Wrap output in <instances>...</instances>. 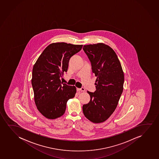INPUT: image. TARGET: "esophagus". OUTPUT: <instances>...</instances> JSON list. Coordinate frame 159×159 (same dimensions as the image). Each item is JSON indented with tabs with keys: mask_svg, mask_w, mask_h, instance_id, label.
I'll return each mask as SVG.
<instances>
[{
	"mask_svg": "<svg viewBox=\"0 0 159 159\" xmlns=\"http://www.w3.org/2000/svg\"><path fill=\"white\" fill-rule=\"evenodd\" d=\"M77 90L78 91H84L85 89L84 88H77Z\"/></svg>",
	"mask_w": 159,
	"mask_h": 159,
	"instance_id": "obj_1",
	"label": "esophagus"
}]
</instances>
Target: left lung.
I'll list each match as a JSON object with an SVG mask.
<instances>
[{"instance_id": "8db88e82", "label": "left lung", "mask_w": 159, "mask_h": 159, "mask_svg": "<svg viewBox=\"0 0 159 159\" xmlns=\"http://www.w3.org/2000/svg\"><path fill=\"white\" fill-rule=\"evenodd\" d=\"M91 62L92 72L97 79L96 91H88V103L83 106V112L95 123L106 121L114 112L123 92L124 73L115 52L102 43L84 45L83 48Z\"/></svg>"}]
</instances>
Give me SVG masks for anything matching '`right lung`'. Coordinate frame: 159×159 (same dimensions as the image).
I'll list each match as a JSON object with an SVG mask.
<instances>
[{
	"label": "right lung",
	"mask_w": 159,
	"mask_h": 159,
	"mask_svg": "<svg viewBox=\"0 0 159 159\" xmlns=\"http://www.w3.org/2000/svg\"><path fill=\"white\" fill-rule=\"evenodd\" d=\"M82 47L53 43L44 49L34 66L31 83L34 102L38 111L47 119L61 116L68 100L75 96L76 87L63 83L60 78L68 71L70 58Z\"/></svg>",
	"instance_id": "add662e5"
}]
</instances>
